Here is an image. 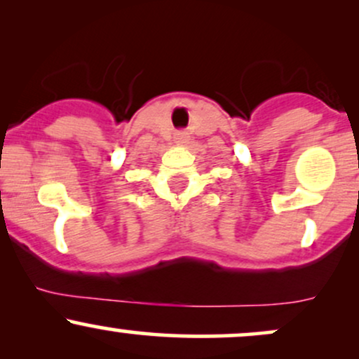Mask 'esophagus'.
Returning <instances> with one entry per match:
<instances>
[{
    "mask_svg": "<svg viewBox=\"0 0 359 359\" xmlns=\"http://www.w3.org/2000/svg\"><path fill=\"white\" fill-rule=\"evenodd\" d=\"M174 140L175 143H179V145H185V143H189V133L187 131H177Z\"/></svg>",
    "mask_w": 359,
    "mask_h": 359,
    "instance_id": "esophagus-1",
    "label": "esophagus"
}]
</instances>
